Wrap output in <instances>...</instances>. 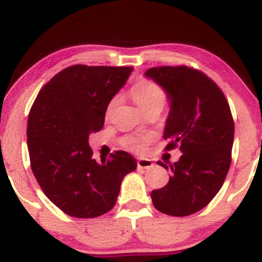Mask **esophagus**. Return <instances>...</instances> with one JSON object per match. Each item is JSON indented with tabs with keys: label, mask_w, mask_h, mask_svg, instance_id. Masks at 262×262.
<instances>
[{
	"label": "esophagus",
	"mask_w": 262,
	"mask_h": 262,
	"mask_svg": "<svg viewBox=\"0 0 262 262\" xmlns=\"http://www.w3.org/2000/svg\"><path fill=\"white\" fill-rule=\"evenodd\" d=\"M137 165L139 169H144V170H149L154 167V162L150 160V159H144V158L138 159Z\"/></svg>",
	"instance_id": "esophagus-1"
}]
</instances>
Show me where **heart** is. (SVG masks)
I'll return each mask as SVG.
<instances>
[{
  "label": "heart",
  "mask_w": 262,
  "mask_h": 262,
  "mask_svg": "<svg viewBox=\"0 0 262 262\" xmlns=\"http://www.w3.org/2000/svg\"><path fill=\"white\" fill-rule=\"evenodd\" d=\"M130 95L135 101V103L139 106L144 112L151 110L154 107H161L164 106L165 101H166V93H165L164 89L159 85V83L154 82V81L143 79L138 81L135 85L132 87ZM117 98L111 102L110 110L116 104ZM151 135L150 134H130L125 135L122 139V145L125 149L130 150V151L139 152L145 149L148 143L151 140Z\"/></svg>",
  "instance_id": "obj_1"
}]
</instances>
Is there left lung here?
I'll list each match as a JSON object with an SVG mask.
<instances>
[{"label":"left lung","instance_id":"left-lung-1","mask_svg":"<svg viewBox=\"0 0 262 262\" xmlns=\"http://www.w3.org/2000/svg\"><path fill=\"white\" fill-rule=\"evenodd\" d=\"M145 76L159 83L170 100L164 130L170 143L165 150L179 146L183 152L170 165L167 185L151 191L152 204L173 217L191 215L214 198L229 171L234 141L229 103L217 83L193 68L159 66Z\"/></svg>","mask_w":262,"mask_h":262}]
</instances>
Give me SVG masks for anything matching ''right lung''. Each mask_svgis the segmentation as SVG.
I'll list each match as a JSON object with an SVG mask.
<instances>
[{"label": "right lung", "mask_w": 262, "mask_h": 262, "mask_svg": "<svg viewBox=\"0 0 262 262\" xmlns=\"http://www.w3.org/2000/svg\"><path fill=\"white\" fill-rule=\"evenodd\" d=\"M132 71V66H69L45 83L31 108L32 171L45 196L71 217L110 212L123 177L137 169L135 159L122 150L98 164L89 145L90 134L103 128L108 103Z\"/></svg>", "instance_id": "right-lung-1"}]
</instances>
